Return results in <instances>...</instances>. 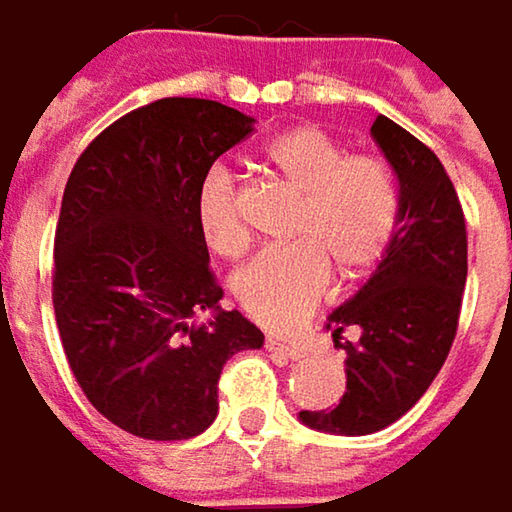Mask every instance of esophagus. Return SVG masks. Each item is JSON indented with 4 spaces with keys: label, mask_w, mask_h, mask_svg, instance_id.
I'll list each match as a JSON object with an SVG mask.
<instances>
[{
    "label": "esophagus",
    "mask_w": 512,
    "mask_h": 512,
    "mask_svg": "<svg viewBox=\"0 0 512 512\" xmlns=\"http://www.w3.org/2000/svg\"><path fill=\"white\" fill-rule=\"evenodd\" d=\"M266 349L269 351H278V354H287L290 360H299V357H304V349L302 346H296V343H284V340H266Z\"/></svg>",
    "instance_id": "1"
}]
</instances>
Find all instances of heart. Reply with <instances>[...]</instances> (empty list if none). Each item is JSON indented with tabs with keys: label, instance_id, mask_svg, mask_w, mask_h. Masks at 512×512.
<instances>
[{
	"label": "heart",
	"instance_id": "obj_1",
	"mask_svg": "<svg viewBox=\"0 0 512 512\" xmlns=\"http://www.w3.org/2000/svg\"><path fill=\"white\" fill-rule=\"evenodd\" d=\"M269 166L302 199L290 237L296 246L266 249L234 275L237 304L266 328H293L340 281L366 275L393 240L398 190L390 166L372 155H346L322 128L304 125L266 146ZM199 225L208 246L234 255L249 231L228 169H210L199 187Z\"/></svg>",
	"mask_w": 512,
	"mask_h": 512
}]
</instances>
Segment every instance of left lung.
<instances>
[{"mask_svg": "<svg viewBox=\"0 0 512 512\" xmlns=\"http://www.w3.org/2000/svg\"><path fill=\"white\" fill-rule=\"evenodd\" d=\"M372 140L398 178L393 240L372 278L328 316L346 351V393L337 407L299 413L307 428L340 437L375 434L425 395L454 343L466 287V219L440 158L387 117L372 122Z\"/></svg>", "mask_w": 512, "mask_h": 512, "instance_id": "obj_1", "label": "left lung"}]
</instances>
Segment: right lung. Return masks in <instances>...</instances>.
Instances as JSON below:
<instances>
[{
    "mask_svg": "<svg viewBox=\"0 0 512 512\" xmlns=\"http://www.w3.org/2000/svg\"><path fill=\"white\" fill-rule=\"evenodd\" d=\"M252 131L255 119L222 102L172 96L108 125L72 166L55 319L78 387L134 437L202 434L225 360L263 346L257 325L219 307L196 210L213 161Z\"/></svg>",
    "mask_w": 512,
    "mask_h": 512,
    "instance_id": "1",
    "label": "right lung"
}]
</instances>
